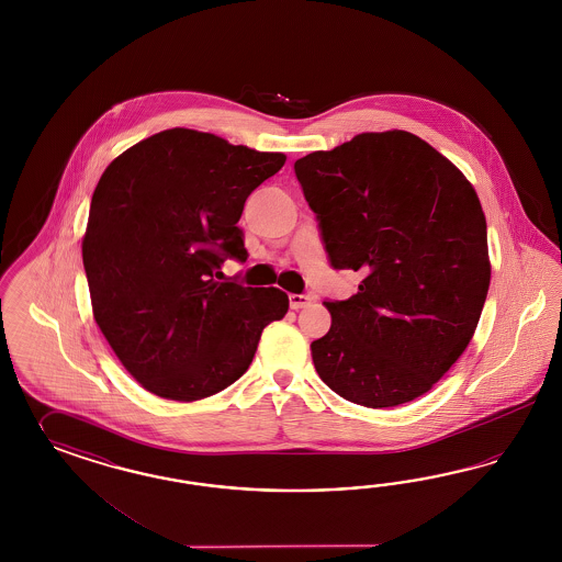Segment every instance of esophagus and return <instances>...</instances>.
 Masks as SVG:
<instances>
[{"label": "esophagus", "mask_w": 562, "mask_h": 562, "mask_svg": "<svg viewBox=\"0 0 562 562\" xmlns=\"http://www.w3.org/2000/svg\"><path fill=\"white\" fill-rule=\"evenodd\" d=\"M290 308L299 311V308H305L311 305V299L306 294H289Z\"/></svg>", "instance_id": "34e87169"}]
</instances>
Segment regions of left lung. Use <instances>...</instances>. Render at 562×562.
<instances>
[{
    "instance_id": "obj_1",
    "label": "left lung",
    "mask_w": 562,
    "mask_h": 562,
    "mask_svg": "<svg viewBox=\"0 0 562 562\" xmlns=\"http://www.w3.org/2000/svg\"><path fill=\"white\" fill-rule=\"evenodd\" d=\"M334 270L364 273L324 301L311 344L325 385L367 408L428 392L461 357L491 284L486 218L470 181L408 132L360 134L294 162Z\"/></svg>"
}]
</instances>
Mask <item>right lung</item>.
Returning a JSON list of instances; mask_svg holds the SVG:
<instances>
[{
    "mask_svg": "<svg viewBox=\"0 0 562 562\" xmlns=\"http://www.w3.org/2000/svg\"><path fill=\"white\" fill-rule=\"evenodd\" d=\"M286 156L175 127L117 156L94 189L82 240L94 319L144 390L193 402L226 390L256 357L289 294L218 282L247 259L245 200Z\"/></svg>",
    "mask_w": 562,
    "mask_h": 562,
    "instance_id": "right-lung-1",
    "label": "right lung"
}]
</instances>
